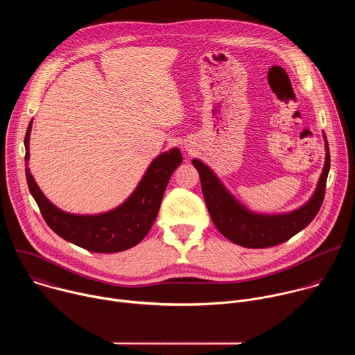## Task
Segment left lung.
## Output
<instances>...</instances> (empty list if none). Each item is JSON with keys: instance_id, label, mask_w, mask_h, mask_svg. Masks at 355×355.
<instances>
[{"instance_id": "obj_1", "label": "left lung", "mask_w": 355, "mask_h": 355, "mask_svg": "<svg viewBox=\"0 0 355 355\" xmlns=\"http://www.w3.org/2000/svg\"><path fill=\"white\" fill-rule=\"evenodd\" d=\"M326 140V136H324ZM200 177L202 193L212 222L230 241L248 247L266 248L281 244L305 229L318 215L326 192V181L330 170V151L326 140V162L318 188L305 205L282 215H260L250 212L232 196L214 171L200 160H192Z\"/></svg>"}]
</instances>
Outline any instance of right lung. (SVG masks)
<instances>
[{
    "label": "right lung",
    "mask_w": 355,
    "mask_h": 355,
    "mask_svg": "<svg viewBox=\"0 0 355 355\" xmlns=\"http://www.w3.org/2000/svg\"><path fill=\"white\" fill-rule=\"evenodd\" d=\"M31 128L32 121L25 135L26 181L47 226L64 240L104 254L140 243L157 218L171 174L182 163L180 150L171 148L151 162L137 188L118 208L99 215H74L55 207L35 182L28 167Z\"/></svg>",
    "instance_id": "1"
}]
</instances>
